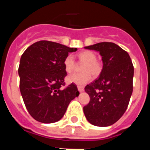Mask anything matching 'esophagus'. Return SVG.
<instances>
[{"label":"esophagus","instance_id":"obj_1","mask_svg":"<svg viewBox=\"0 0 150 150\" xmlns=\"http://www.w3.org/2000/svg\"><path fill=\"white\" fill-rule=\"evenodd\" d=\"M77 88H78V91H79V92H83V91H84V88H83V86H78L77 87Z\"/></svg>","mask_w":150,"mask_h":150}]
</instances>
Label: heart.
<instances>
[{
	"instance_id": "heart-1",
	"label": "heart",
	"mask_w": 150,
	"mask_h": 150,
	"mask_svg": "<svg viewBox=\"0 0 150 150\" xmlns=\"http://www.w3.org/2000/svg\"><path fill=\"white\" fill-rule=\"evenodd\" d=\"M78 59L81 63H84L82 66V73H73L68 75L67 81L70 83L83 86L86 84L91 79V74L97 76L100 74L102 70L101 64L97 61V56L93 52L83 51L78 54ZM64 69L70 73L75 67V61L71 55H67L64 61Z\"/></svg>"
}]
</instances>
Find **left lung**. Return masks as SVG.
Masks as SVG:
<instances>
[{"instance_id":"obj_1","label":"left lung","mask_w":150,"mask_h":150,"mask_svg":"<svg viewBox=\"0 0 150 150\" xmlns=\"http://www.w3.org/2000/svg\"><path fill=\"white\" fill-rule=\"evenodd\" d=\"M85 49L98 52L103 68L100 76L85 88L90 101L83 112L91 125L110 126L128 107L133 91V64L128 52L116 43L102 42Z\"/></svg>"}]
</instances>
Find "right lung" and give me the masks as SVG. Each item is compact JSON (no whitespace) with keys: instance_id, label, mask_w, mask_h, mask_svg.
Returning <instances> with one entry per match:
<instances>
[{"instance_id":"right-lung-1","label":"right lung","mask_w":150,"mask_h":150,"mask_svg":"<svg viewBox=\"0 0 150 150\" xmlns=\"http://www.w3.org/2000/svg\"><path fill=\"white\" fill-rule=\"evenodd\" d=\"M76 51L60 43L41 40L24 52L19 62V88L30 115L42 123L59 121L69 104L79 92L71 83L64 89L67 76L64 61L69 52Z\"/></svg>"}]
</instances>
